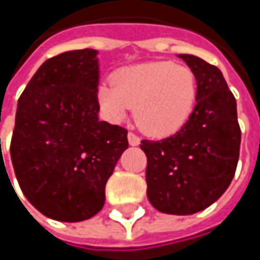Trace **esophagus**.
I'll return each instance as SVG.
<instances>
[{
  "mask_svg": "<svg viewBox=\"0 0 260 260\" xmlns=\"http://www.w3.org/2000/svg\"><path fill=\"white\" fill-rule=\"evenodd\" d=\"M128 141H129L131 146H138L140 144V137L134 132H129L128 134Z\"/></svg>",
  "mask_w": 260,
  "mask_h": 260,
  "instance_id": "obj_1",
  "label": "esophagus"
}]
</instances>
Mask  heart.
<instances>
[{
    "instance_id": "b5f03b06",
    "label": "heart",
    "mask_w": 260,
    "mask_h": 260,
    "mask_svg": "<svg viewBox=\"0 0 260 260\" xmlns=\"http://www.w3.org/2000/svg\"><path fill=\"white\" fill-rule=\"evenodd\" d=\"M197 99L196 74L172 61H150L120 69L113 84L99 87V104L120 120L134 107V120L153 137L175 134L188 122Z\"/></svg>"
}]
</instances>
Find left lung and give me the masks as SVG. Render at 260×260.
<instances>
[{
  "mask_svg": "<svg viewBox=\"0 0 260 260\" xmlns=\"http://www.w3.org/2000/svg\"><path fill=\"white\" fill-rule=\"evenodd\" d=\"M197 78V105L176 134L143 140L147 199L164 214L189 215L218 200L234 179L241 129L236 101L218 68L179 54Z\"/></svg>",
  "mask_w": 260,
  "mask_h": 260,
  "instance_id": "1",
  "label": "left lung"
}]
</instances>
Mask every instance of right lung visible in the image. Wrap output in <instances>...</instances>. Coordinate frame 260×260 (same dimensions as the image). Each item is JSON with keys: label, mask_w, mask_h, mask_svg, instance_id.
Instances as JSON below:
<instances>
[{"label": "right lung", "mask_w": 260, "mask_h": 260, "mask_svg": "<svg viewBox=\"0 0 260 260\" xmlns=\"http://www.w3.org/2000/svg\"><path fill=\"white\" fill-rule=\"evenodd\" d=\"M94 49L46 60L18 101L10 156L19 186L43 215L88 220L105 203V185L128 149V131L99 122Z\"/></svg>", "instance_id": "right-lung-1"}]
</instances>
